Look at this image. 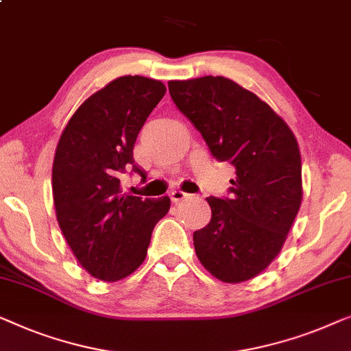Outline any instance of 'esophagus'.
Returning <instances> with one entry per match:
<instances>
[{
	"label": "esophagus",
	"mask_w": 351,
	"mask_h": 351,
	"mask_svg": "<svg viewBox=\"0 0 351 351\" xmlns=\"http://www.w3.org/2000/svg\"><path fill=\"white\" fill-rule=\"evenodd\" d=\"M169 196H171L172 202H180L182 199H185V197H188L190 195H186V193L182 191V190H172Z\"/></svg>",
	"instance_id": "esophagus-1"
}]
</instances>
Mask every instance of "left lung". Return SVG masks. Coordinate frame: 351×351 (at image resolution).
Here are the masks:
<instances>
[{"label": "left lung", "mask_w": 351, "mask_h": 351, "mask_svg": "<svg viewBox=\"0 0 351 351\" xmlns=\"http://www.w3.org/2000/svg\"><path fill=\"white\" fill-rule=\"evenodd\" d=\"M167 87L210 154L236 167L231 197H206L212 218L193 232L196 255L218 280H250L280 253L301 207L298 141L271 106L234 80L206 75Z\"/></svg>", "instance_id": "1"}]
</instances>
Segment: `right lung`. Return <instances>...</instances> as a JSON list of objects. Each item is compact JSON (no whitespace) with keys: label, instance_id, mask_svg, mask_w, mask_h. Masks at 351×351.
I'll list each match as a JSON object with an SVG mask.
<instances>
[{"label":"right lung","instance_id":"obj_1","mask_svg":"<svg viewBox=\"0 0 351 351\" xmlns=\"http://www.w3.org/2000/svg\"><path fill=\"white\" fill-rule=\"evenodd\" d=\"M166 93L163 82L123 75L85 99L60 136L52 167L57 220L85 271L104 282L133 274L152 231L171 207L167 196L121 195L120 174L134 165V142Z\"/></svg>","mask_w":351,"mask_h":351}]
</instances>
